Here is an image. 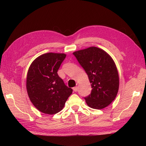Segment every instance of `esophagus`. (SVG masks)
Instances as JSON below:
<instances>
[{
	"label": "esophagus",
	"mask_w": 146,
	"mask_h": 146,
	"mask_svg": "<svg viewBox=\"0 0 146 146\" xmlns=\"http://www.w3.org/2000/svg\"><path fill=\"white\" fill-rule=\"evenodd\" d=\"M73 91L74 92H77L78 91V86H75V87H74L73 88Z\"/></svg>",
	"instance_id": "obj_1"
}]
</instances>
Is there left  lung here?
Returning a JSON list of instances; mask_svg holds the SVG:
<instances>
[{
    "mask_svg": "<svg viewBox=\"0 0 146 146\" xmlns=\"http://www.w3.org/2000/svg\"><path fill=\"white\" fill-rule=\"evenodd\" d=\"M73 54L85 70L91 83V94L85 97L86 104L95 109L107 107L115 98L119 86V74L112 58L96 47Z\"/></svg>",
    "mask_w": 146,
    "mask_h": 146,
    "instance_id": "8db88e82",
    "label": "left lung"
}]
</instances>
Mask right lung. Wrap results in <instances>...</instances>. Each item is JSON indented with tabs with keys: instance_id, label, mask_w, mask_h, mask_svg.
Segmentation results:
<instances>
[{
	"instance_id": "right-lung-1",
	"label": "right lung",
	"mask_w": 146,
	"mask_h": 146,
	"mask_svg": "<svg viewBox=\"0 0 146 146\" xmlns=\"http://www.w3.org/2000/svg\"><path fill=\"white\" fill-rule=\"evenodd\" d=\"M65 54L49 52L39 56L29 68L26 88L30 100L41 112L55 114L63 109L73 90L64 84L58 71Z\"/></svg>"
}]
</instances>
